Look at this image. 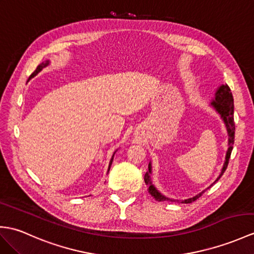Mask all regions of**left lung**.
Segmentation results:
<instances>
[{
    "label": "left lung",
    "mask_w": 254,
    "mask_h": 254,
    "mask_svg": "<svg viewBox=\"0 0 254 254\" xmlns=\"http://www.w3.org/2000/svg\"><path fill=\"white\" fill-rule=\"evenodd\" d=\"M211 106L213 107L217 113L221 115V118L223 119L224 123H225L226 128H227V133H228V149L226 152V157H225V162H224V166L222 168L221 171V174L219 175V178H217L214 183H216L221 179V176L223 175V173L225 172V170L228 166V161H229V158H231V154H232V150H233V145H234V141H235V122H234V98H233V94L231 92V88L227 84H223L221 85L219 88L216 90L215 93V99H213L211 102ZM150 174H151V163L149 162L148 164V171H147L145 176H144V181L146 183V185H148V191L151 194L152 197H154L157 201H175V200L172 199H169L166 196H163V194L157 190V188L152 185L151 183V179H150ZM213 183V184H214ZM212 184V185H213ZM211 185V186H212ZM210 186V187H211ZM208 187V188H210ZM207 188V190H208ZM203 190L202 192H200L199 194H196V196L190 198V199H185L183 200L182 203H190L194 200L198 199L201 194L205 191Z\"/></svg>",
    "instance_id": "8db88e82"
}]
</instances>
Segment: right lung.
Segmentation results:
<instances>
[{
	"instance_id": "add662e5",
	"label": "right lung",
	"mask_w": 254,
	"mask_h": 254,
	"mask_svg": "<svg viewBox=\"0 0 254 254\" xmlns=\"http://www.w3.org/2000/svg\"><path fill=\"white\" fill-rule=\"evenodd\" d=\"M49 64H50V61H46V62H44V63H42V64H39V66L37 67V69H35V70H34V72H33V73H32V74L30 75V78H29V79H28V81H29V80H30L31 78H33V76H34V75H37V74H38V73H39V72L41 71V70H42L43 68H45L46 66H49ZM115 154H116V151L114 152V155H113V158H111V159H110V162H109V167H108V172H109V170H110V167H111V163H113V161H114V156H115Z\"/></svg>"
}]
</instances>
